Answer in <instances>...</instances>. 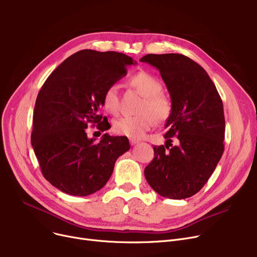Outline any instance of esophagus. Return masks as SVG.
<instances>
[{"label":"esophagus","instance_id":"34e87169","mask_svg":"<svg viewBox=\"0 0 257 257\" xmlns=\"http://www.w3.org/2000/svg\"><path fill=\"white\" fill-rule=\"evenodd\" d=\"M129 142H130V144H131L132 146H134V145H137V144H139V143H140L138 140H133V139H130V140H129Z\"/></svg>","mask_w":257,"mask_h":257}]
</instances>
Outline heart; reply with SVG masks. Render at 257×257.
<instances>
[{"label":"heart","mask_w":257,"mask_h":257,"mask_svg":"<svg viewBox=\"0 0 257 257\" xmlns=\"http://www.w3.org/2000/svg\"><path fill=\"white\" fill-rule=\"evenodd\" d=\"M129 84L144 97L139 108L141 113L118 117L113 121V131L118 136L141 139L156 121H164L170 116L172 103L166 94L161 92L163 84L160 81L150 73L139 72L134 74L129 79ZM102 102L108 112L112 114L118 112L119 98L116 84H111L105 89Z\"/></svg>","instance_id":"obj_1"}]
</instances>
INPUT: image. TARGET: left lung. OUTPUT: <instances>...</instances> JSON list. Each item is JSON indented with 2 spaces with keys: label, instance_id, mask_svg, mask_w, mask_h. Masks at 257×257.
Masks as SVG:
<instances>
[{
  "label": "left lung",
  "instance_id": "1",
  "mask_svg": "<svg viewBox=\"0 0 257 257\" xmlns=\"http://www.w3.org/2000/svg\"><path fill=\"white\" fill-rule=\"evenodd\" d=\"M141 61L159 71L172 102L167 143L153 147L145 177L160 196L192 197L207 182L224 152L223 102L206 71L182 54H148ZM173 136L178 145L172 147Z\"/></svg>",
  "mask_w": 257,
  "mask_h": 257
}]
</instances>
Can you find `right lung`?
Returning a JSON list of instances; mask_svg holds the SVG:
<instances>
[{"label": "right lung", "mask_w": 257, "mask_h": 257, "mask_svg": "<svg viewBox=\"0 0 257 257\" xmlns=\"http://www.w3.org/2000/svg\"><path fill=\"white\" fill-rule=\"evenodd\" d=\"M137 62L125 54L81 50L66 58L39 90L31 144L44 177L61 192L88 196L109 180L116 159L130 149L126 137L105 133L99 144L86 128L107 130L99 114L105 89Z\"/></svg>", "instance_id": "obj_1"}]
</instances>
